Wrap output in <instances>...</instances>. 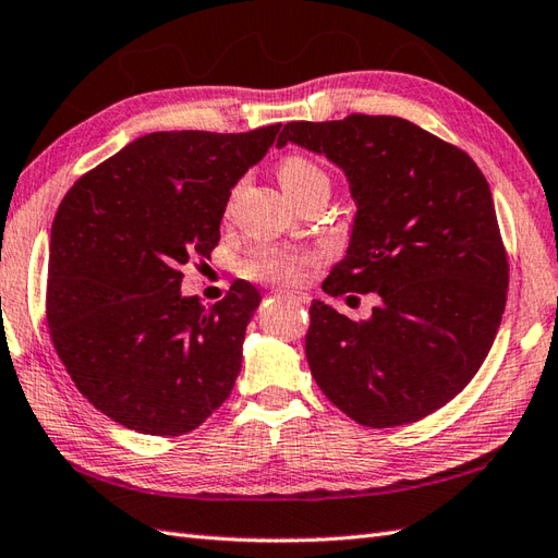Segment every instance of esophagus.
Here are the masks:
<instances>
[{"label":"esophagus","mask_w":558,"mask_h":558,"mask_svg":"<svg viewBox=\"0 0 558 558\" xmlns=\"http://www.w3.org/2000/svg\"><path fill=\"white\" fill-rule=\"evenodd\" d=\"M277 295H281V299H289V301H293V303H301V305L311 303V295L301 293V291H277Z\"/></svg>","instance_id":"obj_1"}]
</instances>
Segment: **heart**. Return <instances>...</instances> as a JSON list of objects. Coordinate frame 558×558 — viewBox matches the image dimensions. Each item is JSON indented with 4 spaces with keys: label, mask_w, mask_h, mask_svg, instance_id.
<instances>
[{
    "label": "heart",
    "mask_w": 558,
    "mask_h": 558,
    "mask_svg": "<svg viewBox=\"0 0 558 558\" xmlns=\"http://www.w3.org/2000/svg\"><path fill=\"white\" fill-rule=\"evenodd\" d=\"M277 177L283 193L295 203L313 191H329V174L315 159L303 155L283 157L277 167ZM313 263V255L301 247H259L245 259V277L277 287H291L303 279L305 267Z\"/></svg>",
    "instance_id": "1"
}]
</instances>
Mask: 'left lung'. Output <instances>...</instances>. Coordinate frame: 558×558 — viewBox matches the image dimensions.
<instances>
[{"label":"left lung","mask_w":558,"mask_h":558,"mask_svg":"<svg viewBox=\"0 0 558 558\" xmlns=\"http://www.w3.org/2000/svg\"><path fill=\"white\" fill-rule=\"evenodd\" d=\"M287 143L337 165L357 207L322 289L379 295L363 322L313 301L317 387L365 427L427 417L475 377L501 325L509 259L487 179L461 147L399 117L291 121Z\"/></svg>","instance_id":"obj_1"}]
</instances>
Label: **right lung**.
Listing matches in <instances>:
<instances>
[{
    "instance_id": "1",
    "label": "right lung",
    "mask_w": 558,
    "mask_h": 558,
    "mask_svg": "<svg viewBox=\"0 0 558 558\" xmlns=\"http://www.w3.org/2000/svg\"><path fill=\"white\" fill-rule=\"evenodd\" d=\"M279 129L147 133L61 201L49 239V337L78 391L114 423L179 437L231 393L263 299L236 281L203 305L181 295V267L215 251L231 189Z\"/></svg>"
}]
</instances>
